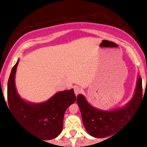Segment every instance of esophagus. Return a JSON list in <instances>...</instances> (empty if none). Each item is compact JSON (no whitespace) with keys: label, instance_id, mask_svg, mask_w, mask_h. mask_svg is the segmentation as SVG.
<instances>
[{"label":"esophagus","instance_id":"esophagus-1","mask_svg":"<svg viewBox=\"0 0 147 147\" xmlns=\"http://www.w3.org/2000/svg\"><path fill=\"white\" fill-rule=\"evenodd\" d=\"M81 91H82L81 88H80L79 86H75L74 87V93H75V94L76 95V96H77L78 94H80V93H81Z\"/></svg>","mask_w":147,"mask_h":147}]
</instances>
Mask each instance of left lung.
I'll return each instance as SVG.
<instances>
[{
  "mask_svg": "<svg viewBox=\"0 0 147 147\" xmlns=\"http://www.w3.org/2000/svg\"><path fill=\"white\" fill-rule=\"evenodd\" d=\"M142 98V80L139 76L133 98L123 108L111 111L99 110L89 105L85 96L81 94L78 95L76 102L81 111L83 124L88 133L93 137L105 138L113 134L134 115Z\"/></svg>",
  "mask_w": 147,
  "mask_h": 147,
  "instance_id": "8db88e82",
  "label": "left lung"
}]
</instances>
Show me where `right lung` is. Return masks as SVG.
<instances>
[{
    "mask_svg": "<svg viewBox=\"0 0 147 147\" xmlns=\"http://www.w3.org/2000/svg\"><path fill=\"white\" fill-rule=\"evenodd\" d=\"M18 62L13 66L8 80V107L17 121L32 134L42 140L53 139L62 131L65 110L76 101L74 89L59 92L43 103L26 102L19 96L15 88V77Z\"/></svg>",
    "mask_w": 147,
    "mask_h": 147,
    "instance_id": "add662e5",
    "label": "right lung"
}]
</instances>
